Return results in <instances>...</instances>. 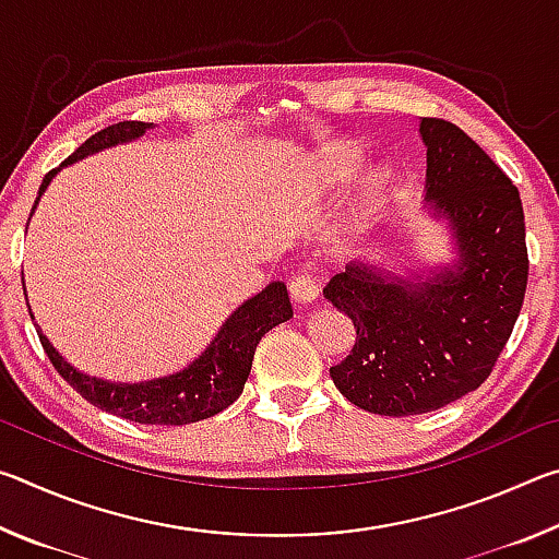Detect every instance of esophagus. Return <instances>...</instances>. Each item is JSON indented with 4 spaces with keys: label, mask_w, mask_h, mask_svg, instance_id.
<instances>
[{
    "label": "esophagus",
    "mask_w": 559,
    "mask_h": 559,
    "mask_svg": "<svg viewBox=\"0 0 559 559\" xmlns=\"http://www.w3.org/2000/svg\"><path fill=\"white\" fill-rule=\"evenodd\" d=\"M288 288H290L293 300L302 302V306H306V302H313L318 298V281H316V276H310V273H306V271H300L298 276H293Z\"/></svg>",
    "instance_id": "34e87169"
}]
</instances>
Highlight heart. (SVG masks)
Here are the masks:
<instances>
[{"mask_svg": "<svg viewBox=\"0 0 559 559\" xmlns=\"http://www.w3.org/2000/svg\"><path fill=\"white\" fill-rule=\"evenodd\" d=\"M357 165V150L349 145H335L325 150L323 155V173L330 179H343L349 173H353ZM380 192H382V177L372 175L365 182V192L359 197V202L353 212H349L347 219L337 226L333 234V243L337 249H347L349 243L357 241V236L362 234L367 226L372 224L374 212H377V202H380Z\"/></svg>", "mask_w": 559, "mask_h": 559, "instance_id": "b5f03b06", "label": "heart"}]
</instances>
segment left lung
<instances>
[{"label": "left lung", "mask_w": 559, "mask_h": 559, "mask_svg": "<svg viewBox=\"0 0 559 559\" xmlns=\"http://www.w3.org/2000/svg\"><path fill=\"white\" fill-rule=\"evenodd\" d=\"M427 200L449 222L456 261L394 276L355 261L325 298L349 316L355 347L330 367L359 409L409 416L478 390L496 367L527 288L525 214L518 187L461 128L421 118Z\"/></svg>", "instance_id": "8db88e82"}]
</instances>
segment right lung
I'll list each match as a JSON object with an SVG mask.
<instances>
[{
    "label": "right lung",
    "instance_id": "1",
    "mask_svg": "<svg viewBox=\"0 0 559 559\" xmlns=\"http://www.w3.org/2000/svg\"><path fill=\"white\" fill-rule=\"evenodd\" d=\"M150 128H153V122L122 120L116 122V126L96 132V135H91L71 157H66L59 167L51 169V173L44 177L39 197H36L34 202V210L36 204H39L41 194L46 192V187H49V182L61 167H69L75 159L100 153V150L106 147L138 140ZM29 316L34 320L32 308ZM290 318L293 308L288 300V290L281 281H273L261 293H257V296L241 302V306L226 318V323L222 325L219 333H216L210 347H206L194 362H189L185 370L138 384L108 382L79 372L75 367H71V362H66L59 355V349L49 343V337L41 333L39 325H36V333H39L44 353L49 355L56 372H59L63 380L93 406L138 424L182 427V424L210 419V416L224 412L226 406L239 400L243 384L249 380L253 353H257L259 340L266 335L271 328L286 323Z\"/></svg>",
    "mask_w": 559,
    "mask_h": 559
}]
</instances>
